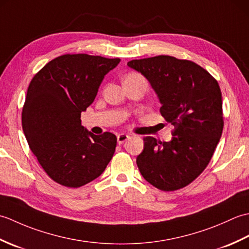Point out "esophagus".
Segmentation results:
<instances>
[{
    "label": "esophagus",
    "mask_w": 249,
    "mask_h": 249,
    "mask_svg": "<svg viewBox=\"0 0 249 249\" xmlns=\"http://www.w3.org/2000/svg\"><path fill=\"white\" fill-rule=\"evenodd\" d=\"M129 139V136L127 134H119L118 135V143L122 144L124 143L125 141H127Z\"/></svg>",
    "instance_id": "34e87169"
}]
</instances>
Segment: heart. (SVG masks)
Listing matches in <instances>:
<instances>
[{
	"instance_id": "b5f03b06",
	"label": "heart",
	"mask_w": 249,
	"mask_h": 249,
	"mask_svg": "<svg viewBox=\"0 0 249 249\" xmlns=\"http://www.w3.org/2000/svg\"><path fill=\"white\" fill-rule=\"evenodd\" d=\"M127 79H144V78L142 77L141 75H139V73H136V72H130V73H128L127 76L125 77L124 80H127Z\"/></svg>"
}]
</instances>
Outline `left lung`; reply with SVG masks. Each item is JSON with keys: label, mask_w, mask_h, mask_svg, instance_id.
Returning <instances> with one entry per match:
<instances>
[{"label": "left lung", "mask_w": 249, "mask_h": 249, "mask_svg": "<svg viewBox=\"0 0 249 249\" xmlns=\"http://www.w3.org/2000/svg\"><path fill=\"white\" fill-rule=\"evenodd\" d=\"M158 95L160 112L174 126L172 140L144 137L137 165L147 182L163 192L181 189L203 172L223 134L218 82L203 67L170 55L131 60Z\"/></svg>", "instance_id": "1"}]
</instances>
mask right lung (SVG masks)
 <instances>
[{"label":"right lung","instance_id":"obj_1","mask_svg":"<svg viewBox=\"0 0 249 249\" xmlns=\"http://www.w3.org/2000/svg\"><path fill=\"white\" fill-rule=\"evenodd\" d=\"M120 59L64 54L41 68L30 82L22 128L39 165L54 182L81 187L102 174L112 158L115 135H94L81 125V112L96 97L105 75Z\"/></svg>","mask_w":249,"mask_h":249}]
</instances>
